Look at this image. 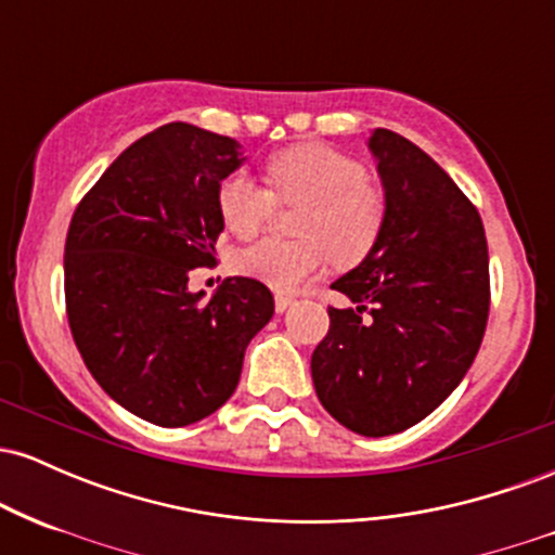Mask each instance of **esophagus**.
I'll list each match as a JSON object with an SVG mask.
<instances>
[{"label": "esophagus", "mask_w": 555, "mask_h": 555, "mask_svg": "<svg viewBox=\"0 0 555 555\" xmlns=\"http://www.w3.org/2000/svg\"><path fill=\"white\" fill-rule=\"evenodd\" d=\"M273 305H276V313H284L292 305V295H282V292H279V295L273 297Z\"/></svg>", "instance_id": "34e87169"}]
</instances>
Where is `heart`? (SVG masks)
Here are the masks:
<instances>
[{
  "label": "heart",
  "mask_w": 555,
  "mask_h": 555,
  "mask_svg": "<svg viewBox=\"0 0 555 555\" xmlns=\"http://www.w3.org/2000/svg\"><path fill=\"white\" fill-rule=\"evenodd\" d=\"M266 184L234 171L216 190L221 221L237 237H256L269 224L276 201L305 206L295 242L263 240L234 258L240 273L273 289H295L318 276L326 258L339 266L360 263L386 227V193L367 180L358 158L321 143L292 145L266 164Z\"/></svg>",
  "instance_id": "heart-1"
}]
</instances>
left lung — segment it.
I'll use <instances>...</instances> for the list:
<instances>
[{
	"instance_id": "obj_1",
	"label": "left lung",
	"mask_w": 555,
	"mask_h": 555,
	"mask_svg": "<svg viewBox=\"0 0 555 555\" xmlns=\"http://www.w3.org/2000/svg\"><path fill=\"white\" fill-rule=\"evenodd\" d=\"M386 227L336 292L310 371L321 404L360 436H393L428 417L473 365L490 310L488 242L467 195L412 140L371 138Z\"/></svg>"
}]
</instances>
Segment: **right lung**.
I'll use <instances>...</instances> for the list:
<instances>
[{
    "mask_svg": "<svg viewBox=\"0 0 555 555\" xmlns=\"http://www.w3.org/2000/svg\"><path fill=\"white\" fill-rule=\"evenodd\" d=\"M242 164L227 135L171 122L119 154L75 208L65 302L82 362L132 415L182 428L219 410L273 315L271 289L234 276L201 302L188 276L214 266L216 190Z\"/></svg>",
    "mask_w": 555,
    "mask_h": 555,
    "instance_id": "add662e5",
    "label": "right lung"
}]
</instances>
